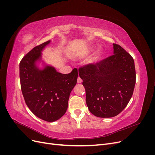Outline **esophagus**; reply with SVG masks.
Returning a JSON list of instances; mask_svg holds the SVG:
<instances>
[{
  "label": "esophagus",
  "mask_w": 155,
  "mask_h": 155,
  "mask_svg": "<svg viewBox=\"0 0 155 155\" xmlns=\"http://www.w3.org/2000/svg\"><path fill=\"white\" fill-rule=\"evenodd\" d=\"M78 83H81V82H82V79L79 78V77H78Z\"/></svg>",
  "instance_id": "34e87169"
}]
</instances>
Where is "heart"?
Returning a JSON list of instances; mask_svg holds the SVG:
<instances>
[{"instance_id": "obj_1", "label": "heart", "mask_w": 155, "mask_h": 155, "mask_svg": "<svg viewBox=\"0 0 155 155\" xmlns=\"http://www.w3.org/2000/svg\"><path fill=\"white\" fill-rule=\"evenodd\" d=\"M94 50V48L93 47H90L89 48H88L85 52H84L83 54V56L84 55H88V54H90L91 51H92ZM101 50H97V52L95 54V55L93 56V57L92 58V59L90 60V63H94V62H96V61L99 59V58L100 57V55H101Z\"/></svg>"}]
</instances>
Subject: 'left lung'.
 <instances>
[{
  "instance_id": "8db88e82",
  "label": "left lung",
  "mask_w": 155,
  "mask_h": 155,
  "mask_svg": "<svg viewBox=\"0 0 155 155\" xmlns=\"http://www.w3.org/2000/svg\"><path fill=\"white\" fill-rule=\"evenodd\" d=\"M113 48L114 55L79 69L87 105L92 114L100 118L119 114L127 105L135 86L132 56L118 45L113 44Z\"/></svg>"
}]
</instances>
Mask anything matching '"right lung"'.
Segmentation results:
<instances>
[{"mask_svg":"<svg viewBox=\"0 0 155 155\" xmlns=\"http://www.w3.org/2000/svg\"><path fill=\"white\" fill-rule=\"evenodd\" d=\"M51 41L37 46L21 61L19 76L26 104L37 117L53 122L65 114L70 94L76 85V68L70 74L58 72L42 61V51ZM42 61L43 68L37 63Z\"/></svg>","mask_w":155,"mask_h":155,"instance_id":"1","label":"right lung"}]
</instances>
